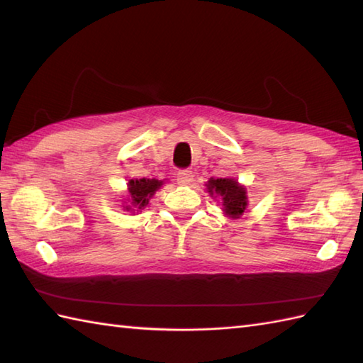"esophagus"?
<instances>
[{
	"label": "esophagus",
	"mask_w": 363,
	"mask_h": 363,
	"mask_svg": "<svg viewBox=\"0 0 363 363\" xmlns=\"http://www.w3.org/2000/svg\"><path fill=\"white\" fill-rule=\"evenodd\" d=\"M176 177L181 186H189V184L194 181V172H191V169H179Z\"/></svg>",
	"instance_id": "34e87169"
}]
</instances>
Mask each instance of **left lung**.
Segmentation results:
<instances>
[{"mask_svg":"<svg viewBox=\"0 0 363 363\" xmlns=\"http://www.w3.org/2000/svg\"><path fill=\"white\" fill-rule=\"evenodd\" d=\"M209 194H218L223 198L226 215L233 218H238L246 209V190L238 186L234 179L220 177V179H211L207 182Z\"/></svg>","mask_w":363,"mask_h":363,"instance_id":"obj_1","label":"left lung"}]
</instances>
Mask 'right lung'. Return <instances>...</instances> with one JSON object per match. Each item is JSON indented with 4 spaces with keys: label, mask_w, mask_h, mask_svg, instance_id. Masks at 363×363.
I'll return each mask as SVG.
<instances>
[{
    "label": "right lung",
    "mask_w": 363,
    "mask_h": 363,
    "mask_svg": "<svg viewBox=\"0 0 363 363\" xmlns=\"http://www.w3.org/2000/svg\"><path fill=\"white\" fill-rule=\"evenodd\" d=\"M160 186L162 182L156 179H146V177H142V179H130L129 196L133 199V204L137 207V209H142V207L148 204V199L154 195V191H156Z\"/></svg>",
    "instance_id": "1"
}]
</instances>
